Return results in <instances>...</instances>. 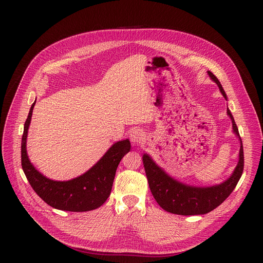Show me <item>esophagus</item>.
Segmentation results:
<instances>
[{"instance_id": "obj_1", "label": "esophagus", "mask_w": 263, "mask_h": 263, "mask_svg": "<svg viewBox=\"0 0 263 263\" xmlns=\"http://www.w3.org/2000/svg\"><path fill=\"white\" fill-rule=\"evenodd\" d=\"M130 139L133 144L140 143L144 139V133L141 129H133L130 133Z\"/></svg>"}]
</instances>
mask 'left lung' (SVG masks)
I'll list each match as a JSON object with an SVG mask.
<instances>
[{
	"label": "left lung",
	"instance_id": "1",
	"mask_svg": "<svg viewBox=\"0 0 263 263\" xmlns=\"http://www.w3.org/2000/svg\"><path fill=\"white\" fill-rule=\"evenodd\" d=\"M208 74L217 84L223 98L227 100L226 92L218 79L211 71H208ZM227 114L232 121L233 132L240 140L239 158L230 178L218 185L196 187L183 184L170 177L147 154H143L142 161L149 190L156 202L165 211L179 215L206 214L219 206L234 191L243 172V146L238 128L229 108H227Z\"/></svg>",
	"mask_w": 263,
	"mask_h": 263
}]
</instances>
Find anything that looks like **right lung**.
I'll use <instances>...</instances> for the list:
<instances>
[{
	"label": "right lung",
	"mask_w": 263,
	"mask_h": 263,
	"mask_svg": "<svg viewBox=\"0 0 263 263\" xmlns=\"http://www.w3.org/2000/svg\"><path fill=\"white\" fill-rule=\"evenodd\" d=\"M35 102L25 122L21 151L22 167L31 187L48 205L59 210L83 212L99 208L110 196L120 161L130 151L129 139L116 142L90 170L80 177L68 181L51 180L34 167L27 155L26 141Z\"/></svg>",
	"instance_id": "obj_1"
}]
</instances>
